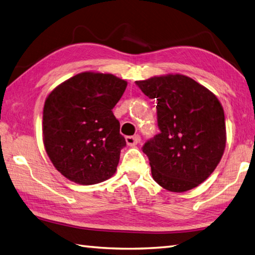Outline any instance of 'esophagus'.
<instances>
[{"instance_id":"obj_1","label":"esophagus","mask_w":255,"mask_h":255,"mask_svg":"<svg viewBox=\"0 0 255 255\" xmlns=\"http://www.w3.org/2000/svg\"><path fill=\"white\" fill-rule=\"evenodd\" d=\"M126 140L128 146H135L140 142V137L139 135H134V136H127Z\"/></svg>"}]
</instances>
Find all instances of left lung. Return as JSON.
<instances>
[{"instance_id":"1","label":"left lung","mask_w":255,"mask_h":255,"mask_svg":"<svg viewBox=\"0 0 255 255\" xmlns=\"http://www.w3.org/2000/svg\"><path fill=\"white\" fill-rule=\"evenodd\" d=\"M136 85L157 101L160 133L143 147L152 179L177 193L196 188L216 169L226 148L222 104L211 90L182 74L154 76Z\"/></svg>"}]
</instances>
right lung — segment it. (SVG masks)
Masks as SVG:
<instances>
[{"label": "right lung", "mask_w": 255, "mask_h": 255, "mask_svg": "<svg viewBox=\"0 0 255 255\" xmlns=\"http://www.w3.org/2000/svg\"><path fill=\"white\" fill-rule=\"evenodd\" d=\"M127 86L110 73L83 72L48 95L43 145L56 170L72 182L97 184L116 173L127 143L112 109Z\"/></svg>", "instance_id": "add662e5"}]
</instances>
